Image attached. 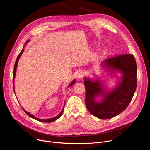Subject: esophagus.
Listing matches in <instances>:
<instances>
[{"label":"esophagus","mask_w":150,"mask_h":150,"mask_svg":"<svg viewBox=\"0 0 150 150\" xmlns=\"http://www.w3.org/2000/svg\"><path fill=\"white\" fill-rule=\"evenodd\" d=\"M84 72H83V71H82V70H81V71H79L78 72V74H77V77L78 78H83V76H84Z\"/></svg>","instance_id":"1"}]
</instances>
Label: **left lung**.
Listing matches in <instances>:
<instances>
[{"label": "left lung", "instance_id": "obj_1", "mask_svg": "<svg viewBox=\"0 0 150 150\" xmlns=\"http://www.w3.org/2000/svg\"><path fill=\"white\" fill-rule=\"evenodd\" d=\"M103 64L114 70L122 72V81L113 91L104 94L100 103L94 101V97L103 93L100 81L85 78V105L94 116L108 119L115 117L124 111L131 103L137 85V68L133 54H118L105 60Z\"/></svg>", "mask_w": 150, "mask_h": 150}]
</instances>
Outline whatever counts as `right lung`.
Returning <instances> with one entry per match:
<instances>
[{"instance_id": "obj_1", "label": "right lung", "mask_w": 150, "mask_h": 150, "mask_svg": "<svg viewBox=\"0 0 150 150\" xmlns=\"http://www.w3.org/2000/svg\"><path fill=\"white\" fill-rule=\"evenodd\" d=\"M28 41H29V40H28L27 42H28ZM23 52H24V49H23L22 50H21V52H20V53L19 54V55L18 56V57H17V58H16V61H15V65H14L13 74V91H14V78H15V76L16 70V68H17V65H18V60H19V57H21V54H22V53H23ZM75 80H74V81H73V82H72V83L69 85V87H70V86H71V85H72L73 84H74V83H75ZM14 93H15V92H14ZM65 104H64V107H65ZM64 107H63V109H62V112L59 113V115L58 116H57L56 117H53V118L47 119H38V118L35 117L34 116H33V115L30 114L29 112H26L25 110H24V109H23V108H22V109H23V110L25 112V113L27 115H28L30 117H32V118H33V119H35V120H38V121H40V122H42L50 123V122H54V120H57L58 118H59V117L61 116V115H62V113H63V110H64Z\"/></svg>"}]
</instances>
